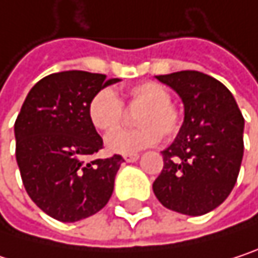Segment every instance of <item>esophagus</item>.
Returning <instances> with one entry per match:
<instances>
[{
	"instance_id": "34e87169",
	"label": "esophagus",
	"mask_w": 258,
	"mask_h": 258,
	"mask_svg": "<svg viewBox=\"0 0 258 258\" xmlns=\"http://www.w3.org/2000/svg\"><path fill=\"white\" fill-rule=\"evenodd\" d=\"M137 158H139V154H125L124 155V160L127 163H134V161H137Z\"/></svg>"
}]
</instances>
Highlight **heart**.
<instances>
[{"instance_id": "b5f03b06", "label": "heart", "mask_w": 258, "mask_h": 258, "mask_svg": "<svg viewBox=\"0 0 258 258\" xmlns=\"http://www.w3.org/2000/svg\"><path fill=\"white\" fill-rule=\"evenodd\" d=\"M125 98L131 106H142L136 124L139 128L115 130L106 137V146L112 152L134 154L154 146L164 139H172L182 127V112L172 101L166 86L157 82H142L130 86ZM124 106L115 91L103 88L88 103V118L98 131H111L119 127Z\"/></svg>"}]
</instances>
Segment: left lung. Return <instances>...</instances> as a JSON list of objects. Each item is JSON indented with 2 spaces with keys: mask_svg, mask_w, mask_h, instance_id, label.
Wrapping results in <instances>:
<instances>
[{
  "mask_svg": "<svg viewBox=\"0 0 258 258\" xmlns=\"http://www.w3.org/2000/svg\"><path fill=\"white\" fill-rule=\"evenodd\" d=\"M157 79L183 101L185 118L164 149L152 189L160 203L183 215H203L232 192L243 157V116L232 92L217 79L185 70Z\"/></svg>",
  "mask_w": 258,
  "mask_h": 258,
  "instance_id": "8db88e82",
  "label": "left lung"
}]
</instances>
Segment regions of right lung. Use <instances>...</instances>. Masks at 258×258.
Segmentation results:
<instances>
[{
  "label": "right lung",
  "mask_w": 258,
  "mask_h": 258,
  "mask_svg": "<svg viewBox=\"0 0 258 258\" xmlns=\"http://www.w3.org/2000/svg\"><path fill=\"white\" fill-rule=\"evenodd\" d=\"M119 79L70 70L37 82L15 122L16 161L31 200L49 217L75 223L103 209L124 158L88 161L103 139L88 118L91 97Z\"/></svg>",
  "instance_id": "add662e5"
}]
</instances>
